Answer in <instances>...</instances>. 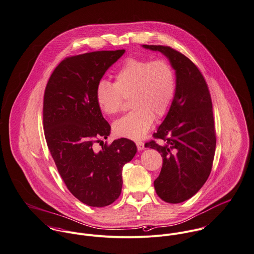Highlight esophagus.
Wrapping results in <instances>:
<instances>
[{
	"label": "esophagus",
	"instance_id": "34e87169",
	"mask_svg": "<svg viewBox=\"0 0 254 254\" xmlns=\"http://www.w3.org/2000/svg\"><path fill=\"white\" fill-rule=\"evenodd\" d=\"M135 144H136V146H137V149H138V150H142V149L144 148V143H143L142 141H136V142H135Z\"/></svg>",
	"mask_w": 254,
	"mask_h": 254
}]
</instances>
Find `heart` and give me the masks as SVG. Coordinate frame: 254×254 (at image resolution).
Here are the masks:
<instances>
[{
  "label": "heart",
  "mask_w": 254,
  "mask_h": 254,
  "mask_svg": "<svg viewBox=\"0 0 254 254\" xmlns=\"http://www.w3.org/2000/svg\"><path fill=\"white\" fill-rule=\"evenodd\" d=\"M176 92V71L168 60L129 57L116 72L115 83L98 82L96 101L103 113L114 116L130 99L132 111L114 124V131L122 137L140 139L155 117L160 119L170 112Z\"/></svg>",
  "instance_id": "obj_1"
}]
</instances>
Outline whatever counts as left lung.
I'll use <instances>...</instances> for the list:
<instances>
[{
    "label": "left lung",
    "mask_w": 254,
    "mask_h": 254,
    "mask_svg": "<svg viewBox=\"0 0 254 254\" xmlns=\"http://www.w3.org/2000/svg\"><path fill=\"white\" fill-rule=\"evenodd\" d=\"M168 57L176 70L177 92L165 120L145 147L156 149L163 163L154 188L170 204L193 197L213 167L216 128L211 94L199 68L183 53L165 45H147Z\"/></svg>",
    "instance_id": "obj_1"
}]
</instances>
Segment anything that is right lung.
<instances>
[{"instance_id":"obj_1","label":"right lung","mask_w":254,"mask_h":254,"mask_svg":"<svg viewBox=\"0 0 254 254\" xmlns=\"http://www.w3.org/2000/svg\"><path fill=\"white\" fill-rule=\"evenodd\" d=\"M124 53L102 50L66 57L44 91L43 128L50 154L67 189L91 207L109 206L120 197L123 167L136 153L127 138L95 148L111 131L97 104L96 87Z\"/></svg>"}]
</instances>
